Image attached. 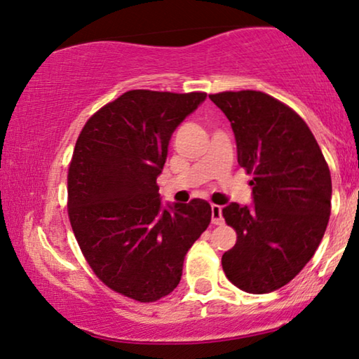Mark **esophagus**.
I'll return each mask as SVG.
<instances>
[{"label": "esophagus", "mask_w": 359, "mask_h": 359, "mask_svg": "<svg viewBox=\"0 0 359 359\" xmlns=\"http://www.w3.org/2000/svg\"><path fill=\"white\" fill-rule=\"evenodd\" d=\"M210 210H212V224H215V225L224 224V217H222V205L212 204V205H210Z\"/></svg>", "instance_id": "esophagus-1"}]
</instances>
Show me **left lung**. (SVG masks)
Listing matches in <instances>:
<instances>
[{
    "instance_id": "obj_1",
    "label": "left lung",
    "mask_w": 359,
    "mask_h": 359,
    "mask_svg": "<svg viewBox=\"0 0 359 359\" xmlns=\"http://www.w3.org/2000/svg\"><path fill=\"white\" fill-rule=\"evenodd\" d=\"M209 97L230 121L238 165L253 176V205L222 209L237 230V242L222 255L224 273L245 292L276 291L322 242L332 208L330 170L306 122L281 101L252 90Z\"/></svg>"
}]
</instances>
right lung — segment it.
Returning <instances> with one entry per match:
<instances>
[{"mask_svg": "<svg viewBox=\"0 0 359 359\" xmlns=\"http://www.w3.org/2000/svg\"><path fill=\"white\" fill-rule=\"evenodd\" d=\"M205 93L132 90L93 114L68 168V217L107 287L155 302L180 284L188 250L208 229L210 204L161 205L156 178L176 127Z\"/></svg>", "mask_w": 359, "mask_h": 359, "instance_id": "right-lung-1", "label": "right lung"}]
</instances>
